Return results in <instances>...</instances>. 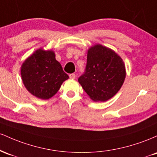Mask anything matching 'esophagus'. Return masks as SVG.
I'll return each instance as SVG.
<instances>
[{"label":"esophagus","instance_id":"1","mask_svg":"<svg viewBox=\"0 0 157 157\" xmlns=\"http://www.w3.org/2000/svg\"><path fill=\"white\" fill-rule=\"evenodd\" d=\"M69 77L71 79H75L76 78V75H75V74H70Z\"/></svg>","mask_w":157,"mask_h":157}]
</instances>
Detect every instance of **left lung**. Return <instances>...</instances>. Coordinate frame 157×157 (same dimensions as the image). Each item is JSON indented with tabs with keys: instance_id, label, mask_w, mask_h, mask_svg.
Here are the masks:
<instances>
[{
	"instance_id": "left-lung-1",
	"label": "left lung",
	"mask_w": 157,
	"mask_h": 157,
	"mask_svg": "<svg viewBox=\"0 0 157 157\" xmlns=\"http://www.w3.org/2000/svg\"><path fill=\"white\" fill-rule=\"evenodd\" d=\"M125 75L121 57L111 48L97 44L88 50L86 70L78 82L91 100L105 102L118 92Z\"/></svg>"
}]
</instances>
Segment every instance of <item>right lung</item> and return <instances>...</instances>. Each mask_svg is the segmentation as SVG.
<instances>
[{"label": "right lung", "instance_id": "add662e5", "mask_svg": "<svg viewBox=\"0 0 157 157\" xmlns=\"http://www.w3.org/2000/svg\"><path fill=\"white\" fill-rule=\"evenodd\" d=\"M21 74L26 89L42 100L53 97L68 78L60 63L56 60L55 52L43 48L36 50L23 62Z\"/></svg>", "mask_w": 157, "mask_h": 157}]
</instances>
